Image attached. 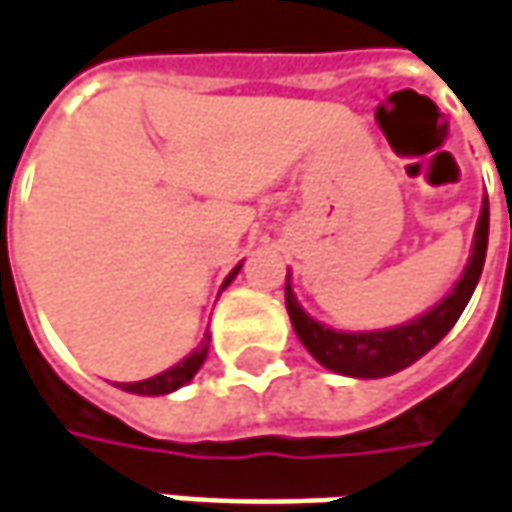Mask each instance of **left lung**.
Returning <instances> with one entry per match:
<instances>
[{"label":"left lung","instance_id":"obj_1","mask_svg":"<svg viewBox=\"0 0 512 512\" xmlns=\"http://www.w3.org/2000/svg\"><path fill=\"white\" fill-rule=\"evenodd\" d=\"M487 237H490V202L484 196L481 217H478L475 237H472V255L466 260L464 275L429 313L411 318L400 327L368 330V333L333 330V327H327V324H321V321L304 313V307L298 304L292 284H289V272H286V313H289V321H292L301 345L316 356V362H321L324 368H330L336 374L356 376V379H379V376L397 374V371L408 368L411 362H417L420 356H426L452 330V324L461 318L475 286H478L481 269H484Z\"/></svg>","mask_w":512,"mask_h":512}]
</instances>
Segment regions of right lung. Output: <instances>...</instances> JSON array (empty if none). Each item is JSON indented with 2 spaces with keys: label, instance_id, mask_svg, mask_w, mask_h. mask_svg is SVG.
I'll list each match as a JSON object with an SVG mask.
<instances>
[{
  "label": "right lung",
  "instance_id": "add662e5",
  "mask_svg": "<svg viewBox=\"0 0 512 512\" xmlns=\"http://www.w3.org/2000/svg\"><path fill=\"white\" fill-rule=\"evenodd\" d=\"M240 266H243V263H237V266L228 272V278L223 281V289L234 281V275L240 272ZM208 342H211V336L205 333L202 345L196 347L194 353H188L179 365L167 368L162 374L150 376V379H141V382H124V385H118V388H121V391H130V394H141V397H162V394H170V391L182 388V385L191 382L196 371L202 368V362H205V356H208Z\"/></svg>",
  "mask_w": 512,
  "mask_h": 512
}]
</instances>
